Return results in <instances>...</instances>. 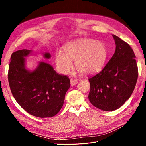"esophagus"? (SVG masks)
<instances>
[{"instance_id": "obj_1", "label": "esophagus", "mask_w": 146, "mask_h": 146, "mask_svg": "<svg viewBox=\"0 0 146 146\" xmlns=\"http://www.w3.org/2000/svg\"><path fill=\"white\" fill-rule=\"evenodd\" d=\"M78 83V81L77 80H74V79H70V85L72 86H74Z\"/></svg>"}]
</instances>
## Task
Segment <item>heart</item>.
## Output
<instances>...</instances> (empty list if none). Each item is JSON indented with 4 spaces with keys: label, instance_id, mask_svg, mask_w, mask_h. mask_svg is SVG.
Instances as JSON below:
<instances>
[{
    "label": "heart",
    "instance_id": "1",
    "mask_svg": "<svg viewBox=\"0 0 146 146\" xmlns=\"http://www.w3.org/2000/svg\"><path fill=\"white\" fill-rule=\"evenodd\" d=\"M63 53L56 52L55 63L60 72L68 73L71 68L70 61L80 74H91L102 69L107 58V50L103 42L92 39H81L66 44Z\"/></svg>",
    "mask_w": 146,
    "mask_h": 146
}]
</instances>
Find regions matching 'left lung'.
Here are the masks:
<instances>
[{"instance_id":"8db88e82","label":"left lung","mask_w":146,"mask_h":146,"mask_svg":"<svg viewBox=\"0 0 146 146\" xmlns=\"http://www.w3.org/2000/svg\"><path fill=\"white\" fill-rule=\"evenodd\" d=\"M116 51L104 69L88 79L90 102L103 111L120 108L133 92L138 77L134 52L129 44L113 35Z\"/></svg>"}]
</instances>
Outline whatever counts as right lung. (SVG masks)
Instances as JSON below:
<instances>
[{"label": "right lung", "mask_w": 146, "mask_h": 146, "mask_svg": "<svg viewBox=\"0 0 146 146\" xmlns=\"http://www.w3.org/2000/svg\"><path fill=\"white\" fill-rule=\"evenodd\" d=\"M30 52L23 49L11 54L8 73L11 92L28 113L41 118L54 116L63 107L70 80L46 63H40L32 72L26 69L24 57ZM44 57L49 58L50 55L46 53Z\"/></svg>", "instance_id": "right-lung-1"}]
</instances>
